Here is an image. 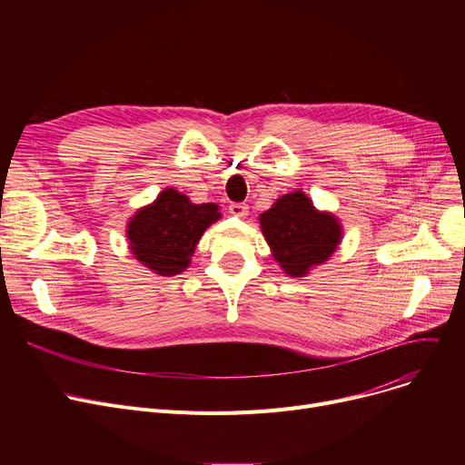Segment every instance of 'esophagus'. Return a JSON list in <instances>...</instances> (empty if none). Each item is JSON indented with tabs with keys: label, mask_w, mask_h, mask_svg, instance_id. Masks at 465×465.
<instances>
[{
	"label": "esophagus",
	"mask_w": 465,
	"mask_h": 465,
	"mask_svg": "<svg viewBox=\"0 0 465 465\" xmlns=\"http://www.w3.org/2000/svg\"><path fill=\"white\" fill-rule=\"evenodd\" d=\"M230 213H232L233 216H247L249 207H247L245 203H232V205H230Z\"/></svg>",
	"instance_id": "1"
}]
</instances>
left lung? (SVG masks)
Here are the masks:
<instances>
[{"instance_id": "1", "label": "left lung", "mask_w": 465, "mask_h": 465, "mask_svg": "<svg viewBox=\"0 0 465 465\" xmlns=\"http://www.w3.org/2000/svg\"><path fill=\"white\" fill-rule=\"evenodd\" d=\"M258 218L273 258L290 277H305L311 267L324 263L343 235L339 220L314 209L302 190L282 195Z\"/></svg>"}]
</instances>
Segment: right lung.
Instances as JSON below:
<instances>
[{
    "label": "right lung",
    "instance_id": "add662e5",
    "mask_svg": "<svg viewBox=\"0 0 465 465\" xmlns=\"http://www.w3.org/2000/svg\"><path fill=\"white\" fill-rule=\"evenodd\" d=\"M220 218L216 203L195 205L188 195L165 188L128 223L132 254L153 273L173 277L190 265L203 232Z\"/></svg>",
    "mask_w": 465,
    "mask_h": 465
}]
</instances>
